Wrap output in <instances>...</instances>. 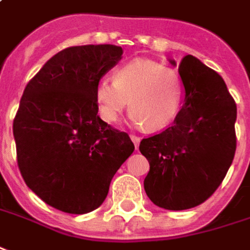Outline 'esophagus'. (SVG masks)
Segmentation results:
<instances>
[{
  "label": "esophagus",
  "mask_w": 250,
  "mask_h": 250,
  "mask_svg": "<svg viewBox=\"0 0 250 250\" xmlns=\"http://www.w3.org/2000/svg\"><path fill=\"white\" fill-rule=\"evenodd\" d=\"M130 139H132V142L135 143V146H136V148H137L139 145H140V137L136 136V135H130Z\"/></svg>",
  "instance_id": "esophagus-1"
}]
</instances>
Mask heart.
Segmentation results:
<instances>
[{"label": "heart", "mask_w": 250, "mask_h": 250, "mask_svg": "<svg viewBox=\"0 0 250 250\" xmlns=\"http://www.w3.org/2000/svg\"><path fill=\"white\" fill-rule=\"evenodd\" d=\"M99 114L107 124L118 121L132 104L130 121L162 129L176 118L182 103V86L175 70L160 63L136 59L120 67L115 80L102 78L96 85Z\"/></svg>", "instance_id": "heart-1"}]
</instances>
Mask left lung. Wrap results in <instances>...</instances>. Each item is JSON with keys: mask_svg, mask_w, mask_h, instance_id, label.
<instances>
[{"mask_svg": "<svg viewBox=\"0 0 250 250\" xmlns=\"http://www.w3.org/2000/svg\"><path fill=\"white\" fill-rule=\"evenodd\" d=\"M179 74L186 90L182 110L170 126L139 146L150 164L146 194L168 210L205 202L222 184L237 148V104L222 77L191 55L179 63Z\"/></svg>", "mask_w": 250, "mask_h": 250, "instance_id": "obj_1", "label": "left lung"}]
</instances>
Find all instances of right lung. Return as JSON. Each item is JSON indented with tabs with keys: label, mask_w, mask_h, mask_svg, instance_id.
Instances as JSON below:
<instances>
[{
	"label": "right lung",
	"mask_w": 250,
	"mask_h": 250,
	"mask_svg": "<svg viewBox=\"0 0 250 250\" xmlns=\"http://www.w3.org/2000/svg\"><path fill=\"white\" fill-rule=\"evenodd\" d=\"M122 59L115 45L70 46L30 80L13 136L20 173L45 204L83 215L98 209L133 152L128 133L98 115L96 85Z\"/></svg>",
	"instance_id": "1"
}]
</instances>
